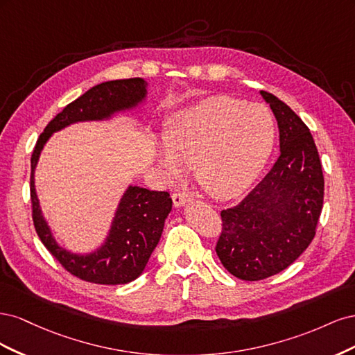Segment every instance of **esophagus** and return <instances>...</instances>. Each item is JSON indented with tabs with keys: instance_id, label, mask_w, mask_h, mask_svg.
<instances>
[{
	"instance_id": "34e87169",
	"label": "esophagus",
	"mask_w": 355,
	"mask_h": 355,
	"mask_svg": "<svg viewBox=\"0 0 355 355\" xmlns=\"http://www.w3.org/2000/svg\"><path fill=\"white\" fill-rule=\"evenodd\" d=\"M171 198H173V204L176 207H182L192 201V197L185 194V192H175V194L171 196Z\"/></svg>"
}]
</instances>
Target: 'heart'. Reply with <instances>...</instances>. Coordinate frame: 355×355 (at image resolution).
<instances>
[{"instance_id":"1","label":"heart","mask_w":355,"mask_h":355,"mask_svg":"<svg viewBox=\"0 0 355 355\" xmlns=\"http://www.w3.org/2000/svg\"><path fill=\"white\" fill-rule=\"evenodd\" d=\"M275 137L272 112L262 103L213 96L170 118L157 161L168 178L194 166L202 189L216 198L241 194L261 173Z\"/></svg>"}]
</instances>
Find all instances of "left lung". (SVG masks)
Returning <instances> with one entry per match:
<instances>
[{"label": "left lung", "instance_id": "1", "mask_svg": "<svg viewBox=\"0 0 355 355\" xmlns=\"http://www.w3.org/2000/svg\"><path fill=\"white\" fill-rule=\"evenodd\" d=\"M280 132V157L235 207L222 210L216 253L245 282L282 272L313 241L323 209L324 178L317 146L305 123L268 92Z\"/></svg>", "mask_w": 355, "mask_h": 355}]
</instances>
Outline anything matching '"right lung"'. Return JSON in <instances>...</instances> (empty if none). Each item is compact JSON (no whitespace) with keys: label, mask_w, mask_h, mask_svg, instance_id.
Returning <instances> with one entry per match:
<instances>
[{"label":"right lung","mask_w":355,"mask_h":355,"mask_svg":"<svg viewBox=\"0 0 355 355\" xmlns=\"http://www.w3.org/2000/svg\"><path fill=\"white\" fill-rule=\"evenodd\" d=\"M146 85L142 78L115 80L94 85L53 118L40 135L31 157V202L35 231L56 261L84 282L125 284L144 272L171 210L170 194L130 185L118 204L105 243L89 254L71 253L56 243L40 209L34 179L38 158L50 136L67 125L108 120L116 112L136 108L146 98Z\"/></svg>","instance_id":"1"}]
</instances>
